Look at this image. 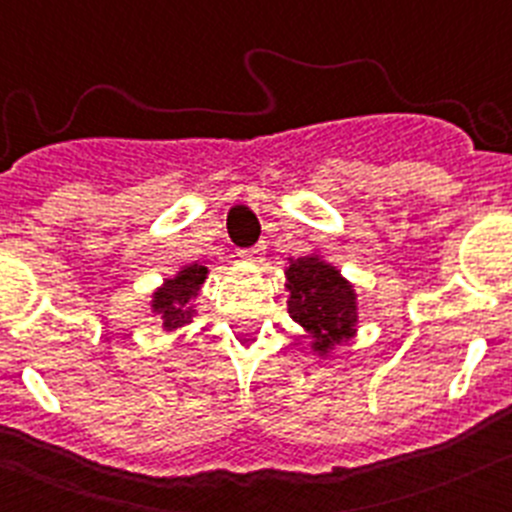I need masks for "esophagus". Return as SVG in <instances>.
<instances>
[{
    "label": "esophagus",
    "mask_w": 512,
    "mask_h": 512,
    "mask_svg": "<svg viewBox=\"0 0 512 512\" xmlns=\"http://www.w3.org/2000/svg\"><path fill=\"white\" fill-rule=\"evenodd\" d=\"M265 252H267L265 245H255L250 247V250H242L240 257L245 262H250V265H262V262H265Z\"/></svg>",
    "instance_id": "34e87169"
}]
</instances>
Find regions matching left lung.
Here are the masks:
<instances>
[{
    "label": "left lung",
    "mask_w": 512,
    "mask_h": 512,
    "mask_svg": "<svg viewBox=\"0 0 512 512\" xmlns=\"http://www.w3.org/2000/svg\"><path fill=\"white\" fill-rule=\"evenodd\" d=\"M285 277L287 312L312 339L314 354L327 359L339 344L356 337V289L342 270L312 252L297 260L289 257Z\"/></svg>",
    "instance_id": "8db88e82"
}]
</instances>
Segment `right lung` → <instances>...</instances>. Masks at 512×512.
Returning a JSON list of instances; mask_svg holds the SVG:
<instances>
[{
  "label": "right lung",
  "instance_id": "add662e5",
  "mask_svg": "<svg viewBox=\"0 0 512 512\" xmlns=\"http://www.w3.org/2000/svg\"><path fill=\"white\" fill-rule=\"evenodd\" d=\"M208 267L183 265L173 277H165L163 285L153 289L151 294V312L156 317L163 332H175L193 322L195 317V297L200 294V287L208 280Z\"/></svg>",
  "mask_w": 512,
  "mask_h": 512
}]
</instances>
